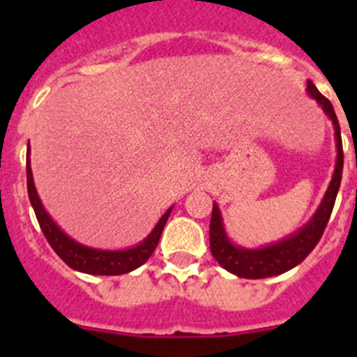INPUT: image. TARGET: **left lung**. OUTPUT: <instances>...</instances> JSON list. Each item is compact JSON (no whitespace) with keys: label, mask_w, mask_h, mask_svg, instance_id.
I'll list each match as a JSON object with an SVG mask.
<instances>
[{"label":"left lung","mask_w":357,"mask_h":357,"mask_svg":"<svg viewBox=\"0 0 357 357\" xmlns=\"http://www.w3.org/2000/svg\"><path fill=\"white\" fill-rule=\"evenodd\" d=\"M307 93L309 96L320 103L324 112L333 121L334 137H336V151H338L333 181H331L329 188L326 191V197H324L313 218L301 230H296L295 234L280 239V241L273 243V245H266L263 248L250 250V248L236 247L234 243L227 238V232L223 229L222 222V213H220L216 204H213V216H211L209 227V241L213 257L225 268L227 272L243 277V279H264V277L280 275V273L295 268L296 264H301L311 254V250L317 247V243L320 241L321 234H324V230L327 227V222H329L331 213H333L336 195H338L340 184H342V132H340V123L333 109V103L317 89V85L311 80H307Z\"/></svg>","instance_id":"1"}]
</instances>
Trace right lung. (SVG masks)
Wrapping results in <instances>:
<instances>
[{
    "label": "right lung",
    "mask_w": 357,
    "mask_h": 357,
    "mask_svg": "<svg viewBox=\"0 0 357 357\" xmlns=\"http://www.w3.org/2000/svg\"><path fill=\"white\" fill-rule=\"evenodd\" d=\"M26 185L28 197H30L31 207L36 211L37 222H39L40 230L46 236L53 250L69 268L77 270V272L89 273V275H123V273L132 272V270L146 263L155 250L164 225H166L169 213H172V209L166 211L157 222V225L153 227V230L148 234V238L143 239L139 245L127 248V250H100V248L85 247V245H80V243L69 238L68 234L62 232L61 227H56L52 216L44 211L39 195H37L36 184H33L30 157H28L26 162Z\"/></svg>",
    "instance_id": "right-lung-1"
}]
</instances>
